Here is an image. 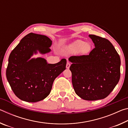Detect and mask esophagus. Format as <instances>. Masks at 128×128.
I'll use <instances>...</instances> for the list:
<instances>
[{
	"label": "esophagus",
	"mask_w": 128,
	"mask_h": 128,
	"mask_svg": "<svg viewBox=\"0 0 128 128\" xmlns=\"http://www.w3.org/2000/svg\"><path fill=\"white\" fill-rule=\"evenodd\" d=\"M70 63L69 62H67V63H66V68L67 69H69V67H70Z\"/></svg>",
	"instance_id": "34e87169"
}]
</instances>
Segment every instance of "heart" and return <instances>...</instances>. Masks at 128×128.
<instances>
[{"mask_svg": "<svg viewBox=\"0 0 128 128\" xmlns=\"http://www.w3.org/2000/svg\"><path fill=\"white\" fill-rule=\"evenodd\" d=\"M91 48H92V46L90 44L88 43H86L82 40L77 41L71 47V49L73 51L78 52L81 50L82 52L84 54L88 53L91 50Z\"/></svg>", "mask_w": 128, "mask_h": 128, "instance_id": "heart-1", "label": "heart"}]
</instances>
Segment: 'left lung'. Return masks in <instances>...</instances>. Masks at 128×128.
<instances>
[{
	"instance_id": "obj_1",
	"label": "left lung",
	"mask_w": 128,
	"mask_h": 128,
	"mask_svg": "<svg viewBox=\"0 0 128 128\" xmlns=\"http://www.w3.org/2000/svg\"><path fill=\"white\" fill-rule=\"evenodd\" d=\"M95 48L89 55L73 56L68 59L72 81L76 94L86 100L107 97L118 84L121 60L112 43L106 38L88 35Z\"/></svg>"
}]
</instances>
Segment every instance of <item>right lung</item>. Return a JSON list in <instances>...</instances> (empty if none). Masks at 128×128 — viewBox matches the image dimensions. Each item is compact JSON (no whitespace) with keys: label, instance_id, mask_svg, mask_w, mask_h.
<instances>
[{"label":"right lung","instance_id":"right-lung-1","mask_svg":"<svg viewBox=\"0 0 128 128\" xmlns=\"http://www.w3.org/2000/svg\"><path fill=\"white\" fill-rule=\"evenodd\" d=\"M51 45L47 36L30 33L10 52L6 77L21 100L32 103L43 100L50 93L54 80L66 69V59L48 64L44 58H31L38 52L42 55L50 52Z\"/></svg>","mask_w":128,"mask_h":128}]
</instances>
